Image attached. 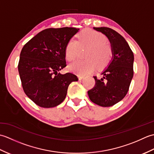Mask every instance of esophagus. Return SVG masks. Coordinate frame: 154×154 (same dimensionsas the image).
Listing matches in <instances>:
<instances>
[{"label": "esophagus", "instance_id": "1", "mask_svg": "<svg viewBox=\"0 0 154 154\" xmlns=\"http://www.w3.org/2000/svg\"><path fill=\"white\" fill-rule=\"evenodd\" d=\"M85 77V75H78V78H79V80H81L82 79H83Z\"/></svg>", "mask_w": 154, "mask_h": 154}]
</instances>
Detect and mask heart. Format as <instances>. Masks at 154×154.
Masks as SVG:
<instances>
[{
	"mask_svg": "<svg viewBox=\"0 0 154 154\" xmlns=\"http://www.w3.org/2000/svg\"><path fill=\"white\" fill-rule=\"evenodd\" d=\"M79 49L87 48L84 52L85 60H77L69 65V69L79 74H87L95 69L105 67L110 63L112 50L104 34L91 29H85L78 34L76 40L70 39L65 45V57L69 61L74 60Z\"/></svg>",
	"mask_w": 154,
	"mask_h": 154,
	"instance_id": "heart-1",
	"label": "heart"
}]
</instances>
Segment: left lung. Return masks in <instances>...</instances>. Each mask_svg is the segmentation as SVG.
Segmentation results:
<instances>
[{"mask_svg": "<svg viewBox=\"0 0 154 154\" xmlns=\"http://www.w3.org/2000/svg\"><path fill=\"white\" fill-rule=\"evenodd\" d=\"M109 38L112 50V60L97 79L94 76L95 85L88 91L90 100L98 105L108 107L122 100L128 91L132 79L134 54L122 35L106 27L95 28Z\"/></svg>", "mask_w": 154, "mask_h": 154, "instance_id": "obj_1", "label": "left lung"}]
</instances>
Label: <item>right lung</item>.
Segmentation results:
<instances>
[{
  "label": "right lung",
  "mask_w": 154,
  "mask_h": 154,
  "mask_svg": "<svg viewBox=\"0 0 154 154\" xmlns=\"http://www.w3.org/2000/svg\"><path fill=\"white\" fill-rule=\"evenodd\" d=\"M79 28H48L32 38L20 52L18 69L25 94L43 108L61 104L66 97L68 87L77 81L72 73L61 74L67 66L64 50L67 42Z\"/></svg>",
  "instance_id": "1"
}]
</instances>
